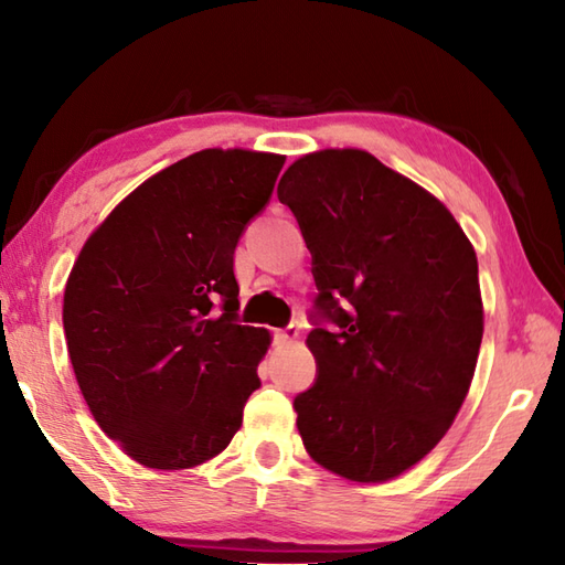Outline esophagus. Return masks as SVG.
Segmentation results:
<instances>
[{
	"mask_svg": "<svg viewBox=\"0 0 565 565\" xmlns=\"http://www.w3.org/2000/svg\"><path fill=\"white\" fill-rule=\"evenodd\" d=\"M298 335H301V330H298L296 326H286L284 330H276L274 340L279 342V345H286V342H294Z\"/></svg>",
	"mask_w": 565,
	"mask_h": 565,
	"instance_id": "34e87169",
	"label": "esophagus"
}]
</instances>
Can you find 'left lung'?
Wrapping results in <instances>:
<instances>
[{"label": "left lung", "instance_id": "obj_1", "mask_svg": "<svg viewBox=\"0 0 565 565\" xmlns=\"http://www.w3.org/2000/svg\"><path fill=\"white\" fill-rule=\"evenodd\" d=\"M276 195L318 296L316 382L294 399L303 446L355 482L416 466L466 402L482 342L478 257L444 203L367 151L308 153Z\"/></svg>", "mask_w": 565, "mask_h": 565}]
</instances>
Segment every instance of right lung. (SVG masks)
Wrapping results in <instances>:
<instances>
[{
    "label": "right lung",
    "mask_w": 565,
    "mask_h": 565,
    "mask_svg": "<svg viewBox=\"0 0 565 565\" xmlns=\"http://www.w3.org/2000/svg\"><path fill=\"white\" fill-rule=\"evenodd\" d=\"M281 166L242 149L175 161L127 195L75 262L63 294L75 380L99 428L141 466L217 456L259 390L269 333L237 320L235 247Z\"/></svg>",
    "instance_id": "add662e5"
}]
</instances>
